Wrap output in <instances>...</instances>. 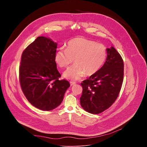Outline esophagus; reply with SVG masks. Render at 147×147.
Segmentation results:
<instances>
[{
    "label": "esophagus",
    "instance_id": "esophagus-1",
    "mask_svg": "<svg viewBox=\"0 0 147 147\" xmlns=\"http://www.w3.org/2000/svg\"><path fill=\"white\" fill-rule=\"evenodd\" d=\"M70 84L71 86H73V85L76 84V82H73V81H70Z\"/></svg>",
    "mask_w": 147,
    "mask_h": 147
}]
</instances>
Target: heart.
<instances>
[{
	"mask_svg": "<svg viewBox=\"0 0 147 147\" xmlns=\"http://www.w3.org/2000/svg\"><path fill=\"white\" fill-rule=\"evenodd\" d=\"M107 57V48L102 44L84 38L77 37L70 40L66 48H61L55 54V61L61 68H66L65 78L78 80L84 76H91L103 65Z\"/></svg>",
	"mask_w": 147,
	"mask_h": 147,
	"instance_id": "obj_1",
	"label": "heart"
}]
</instances>
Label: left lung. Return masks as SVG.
Wrapping results in <instances>:
<instances>
[{
  "instance_id": "1",
  "label": "left lung",
  "mask_w": 147,
  "mask_h": 147,
  "mask_svg": "<svg viewBox=\"0 0 147 147\" xmlns=\"http://www.w3.org/2000/svg\"><path fill=\"white\" fill-rule=\"evenodd\" d=\"M107 60L95 74L84 80L80 104L86 111L99 114L115 102L120 91L124 76L123 60L115 48H107Z\"/></svg>"
}]
</instances>
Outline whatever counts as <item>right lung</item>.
<instances>
[{
    "label": "right lung",
    "instance_id": "obj_1",
    "mask_svg": "<svg viewBox=\"0 0 147 147\" xmlns=\"http://www.w3.org/2000/svg\"><path fill=\"white\" fill-rule=\"evenodd\" d=\"M57 43L45 36L38 37L23 51L19 68L20 83L27 100L35 108L51 111L60 105L70 87L59 80L55 54Z\"/></svg>",
    "mask_w": 147,
    "mask_h": 147
}]
</instances>
